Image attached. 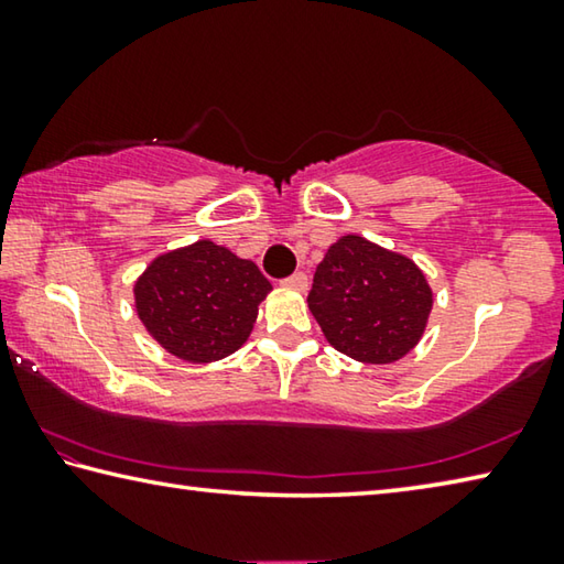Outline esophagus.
Here are the masks:
<instances>
[{
	"label": "esophagus",
	"mask_w": 564,
	"mask_h": 564,
	"mask_svg": "<svg viewBox=\"0 0 564 564\" xmlns=\"http://www.w3.org/2000/svg\"><path fill=\"white\" fill-rule=\"evenodd\" d=\"M283 285H289V289H293V291L305 293V291H308V275L299 271V273H293L291 279H285Z\"/></svg>",
	"instance_id": "obj_1"
}]
</instances>
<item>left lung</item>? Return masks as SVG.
<instances>
[{
	"label": "left lung",
	"instance_id": "left-lung-1",
	"mask_svg": "<svg viewBox=\"0 0 564 564\" xmlns=\"http://www.w3.org/2000/svg\"><path fill=\"white\" fill-rule=\"evenodd\" d=\"M308 308L343 356L388 366L405 358L423 338L433 289L405 253L346 234L318 263Z\"/></svg>",
	"mask_w": 564,
	"mask_h": 564
}]
</instances>
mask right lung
Masks as SVG:
<instances>
[{
  "label": "right lung",
  "mask_w": 564,
  "mask_h": 564,
  "mask_svg": "<svg viewBox=\"0 0 564 564\" xmlns=\"http://www.w3.org/2000/svg\"><path fill=\"white\" fill-rule=\"evenodd\" d=\"M271 291L253 261L202 238L159 253L141 271L133 308L161 348L202 366L243 346Z\"/></svg>",
  "instance_id": "obj_1"
}]
</instances>
